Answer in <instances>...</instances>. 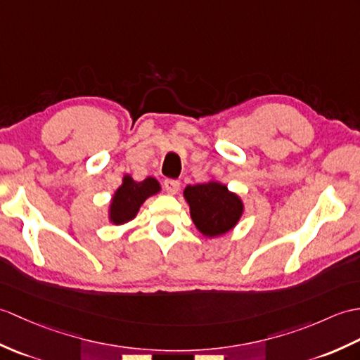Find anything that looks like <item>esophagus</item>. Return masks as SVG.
I'll return each instance as SVG.
<instances>
[{"instance_id":"obj_1","label":"esophagus","mask_w":360,"mask_h":360,"mask_svg":"<svg viewBox=\"0 0 360 360\" xmlns=\"http://www.w3.org/2000/svg\"><path fill=\"white\" fill-rule=\"evenodd\" d=\"M179 187H181V182L176 179H165L164 181V188L169 195H176L179 191Z\"/></svg>"}]
</instances>
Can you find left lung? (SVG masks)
Masks as SVG:
<instances>
[{
  "instance_id": "left-lung-1",
  "label": "left lung",
  "mask_w": 360,
  "mask_h": 360,
  "mask_svg": "<svg viewBox=\"0 0 360 360\" xmlns=\"http://www.w3.org/2000/svg\"><path fill=\"white\" fill-rule=\"evenodd\" d=\"M184 198L190 205L191 221L207 238L230 231L244 213L240 198L218 181L187 186Z\"/></svg>"
}]
</instances>
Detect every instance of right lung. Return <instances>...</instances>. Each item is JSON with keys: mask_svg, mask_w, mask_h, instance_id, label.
<instances>
[{"mask_svg": "<svg viewBox=\"0 0 360 360\" xmlns=\"http://www.w3.org/2000/svg\"><path fill=\"white\" fill-rule=\"evenodd\" d=\"M160 191L161 186L155 178L148 176L144 181H135L130 174H125L108 207V219L115 225L131 221L138 214L144 200Z\"/></svg>", "mask_w": 360, "mask_h": 360, "instance_id": "right-lung-1", "label": "right lung"}]
</instances>
